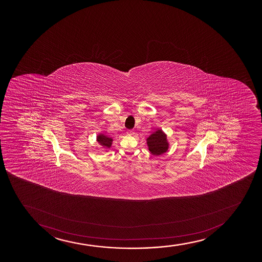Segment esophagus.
<instances>
[{"instance_id":"esophagus-1","label":"esophagus","mask_w":262,"mask_h":262,"mask_svg":"<svg viewBox=\"0 0 262 262\" xmlns=\"http://www.w3.org/2000/svg\"><path fill=\"white\" fill-rule=\"evenodd\" d=\"M134 134H135L134 130H128V131H127V135H129V136H132Z\"/></svg>"}]
</instances>
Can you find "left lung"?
I'll list each match as a JSON object with an SVG mask.
<instances>
[{"instance_id":"8db88e82","label":"left lung","mask_w":262,"mask_h":262,"mask_svg":"<svg viewBox=\"0 0 262 262\" xmlns=\"http://www.w3.org/2000/svg\"><path fill=\"white\" fill-rule=\"evenodd\" d=\"M148 150L155 156H160L168 150V143L167 136L162 129H157L147 139Z\"/></svg>"}]
</instances>
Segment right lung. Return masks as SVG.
I'll return each instance as SVG.
<instances>
[{"label": "right lung", "instance_id": "right-lung-1", "mask_svg": "<svg viewBox=\"0 0 262 262\" xmlns=\"http://www.w3.org/2000/svg\"><path fill=\"white\" fill-rule=\"evenodd\" d=\"M97 141L99 142V144L102 145L103 147H111L112 142L113 139L109 138L107 136H104V135H99L97 137Z\"/></svg>", "mask_w": 262, "mask_h": 262}]
</instances>
